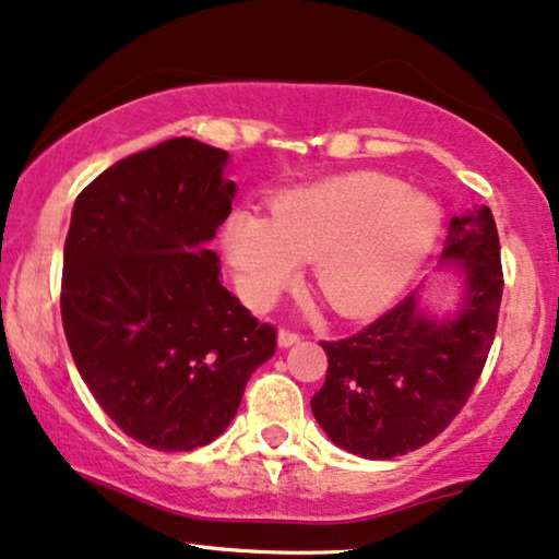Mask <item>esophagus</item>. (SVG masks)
Wrapping results in <instances>:
<instances>
[{"mask_svg": "<svg viewBox=\"0 0 559 559\" xmlns=\"http://www.w3.org/2000/svg\"><path fill=\"white\" fill-rule=\"evenodd\" d=\"M300 338H302L300 333H295V331H287V328H282V331L277 333V343H280L282 348H289V346H295V343H300Z\"/></svg>", "mask_w": 559, "mask_h": 559, "instance_id": "34e87169", "label": "esophagus"}]
</instances>
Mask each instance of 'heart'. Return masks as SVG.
Segmentation results:
<instances>
[{"label": "heart", "instance_id": "heart-1", "mask_svg": "<svg viewBox=\"0 0 559 559\" xmlns=\"http://www.w3.org/2000/svg\"><path fill=\"white\" fill-rule=\"evenodd\" d=\"M442 211L384 173H350L287 190L270 218L239 211L221 243L251 308H264L312 259V285L343 318L394 300L438 243Z\"/></svg>", "mask_w": 559, "mask_h": 559}]
</instances>
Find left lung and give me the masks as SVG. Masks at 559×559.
I'll return each instance as SVG.
<instances>
[{
	"instance_id": "1",
	"label": "left lung",
	"mask_w": 559,
	"mask_h": 559,
	"mask_svg": "<svg viewBox=\"0 0 559 559\" xmlns=\"http://www.w3.org/2000/svg\"><path fill=\"white\" fill-rule=\"evenodd\" d=\"M463 272L455 316H427L409 297L343 341H323L325 384L310 400L328 438L389 461L438 438L476 386L499 323L503 272L491 209L453 216L442 257Z\"/></svg>"
}]
</instances>
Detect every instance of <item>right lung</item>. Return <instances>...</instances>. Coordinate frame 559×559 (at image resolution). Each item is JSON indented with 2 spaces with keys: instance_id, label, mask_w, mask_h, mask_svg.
<instances>
[{
  "instance_id": "obj_1",
  "label": "right lung",
  "mask_w": 559,
  "mask_h": 559,
  "mask_svg": "<svg viewBox=\"0 0 559 559\" xmlns=\"http://www.w3.org/2000/svg\"><path fill=\"white\" fill-rule=\"evenodd\" d=\"M226 163L190 136L119 159L75 198L66 236L60 316L75 369L119 430L165 453L216 440L277 348L203 249L231 213Z\"/></svg>"
}]
</instances>
